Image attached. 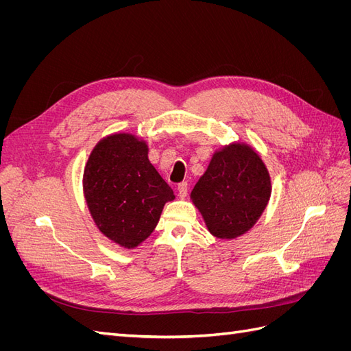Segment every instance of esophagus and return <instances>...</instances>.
Segmentation results:
<instances>
[{
    "label": "esophagus",
    "instance_id": "esophagus-1",
    "mask_svg": "<svg viewBox=\"0 0 351 351\" xmlns=\"http://www.w3.org/2000/svg\"><path fill=\"white\" fill-rule=\"evenodd\" d=\"M177 192H178L180 199H184V197L187 196V183H186V182L180 183V184L177 186Z\"/></svg>",
    "mask_w": 351,
    "mask_h": 351
}]
</instances>
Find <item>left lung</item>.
I'll return each instance as SVG.
<instances>
[{"label":"left lung","instance_id":"left-lung-1","mask_svg":"<svg viewBox=\"0 0 351 351\" xmlns=\"http://www.w3.org/2000/svg\"><path fill=\"white\" fill-rule=\"evenodd\" d=\"M271 192V176L261 155L247 143L232 142L212 155L190 199L210 234L231 240L256 224Z\"/></svg>","mask_w":351,"mask_h":351}]
</instances>
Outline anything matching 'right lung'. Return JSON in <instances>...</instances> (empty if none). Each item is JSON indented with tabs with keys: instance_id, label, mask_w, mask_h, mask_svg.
Instances as JSON below:
<instances>
[{
	"instance_id": "obj_1",
	"label": "right lung",
	"mask_w": 351,
	"mask_h": 351,
	"mask_svg": "<svg viewBox=\"0 0 351 351\" xmlns=\"http://www.w3.org/2000/svg\"><path fill=\"white\" fill-rule=\"evenodd\" d=\"M147 143L132 133H114L92 149L83 171V193L95 226L124 249L152 234L173 189L147 159Z\"/></svg>"
}]
</instances>
